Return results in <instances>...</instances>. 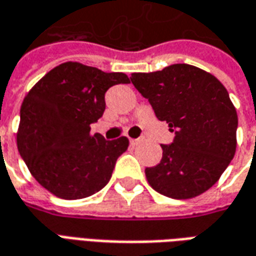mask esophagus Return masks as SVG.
I'll return each mask as SVG.
<instances>
[{
  "label": "esophagus",
  "instance_id": "34e87169",
  "mask_svg": "<svg viewBox=\"0 0 256 256\" xmlns=\"http://www.w3.org/2000/svg\"><path fill=\"white\" fill-rule=\"evenodd\" d=\"M138 142H140L138 138H132V140H130V144H132V145H137Z\"/></svg>",
  "mask_w": 256,
  "mask_h": 256
}]
</instances>
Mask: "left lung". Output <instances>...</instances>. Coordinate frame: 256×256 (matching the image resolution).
Returning <instances> with one entry per match:
<instances>
[{"label": "left lung", "mask_w": 256, "mask_h": 256, "mask_svg": "<svg viewBox=\"0 0 256 256\" xmlns=\"http://www.w3.org/2000/svg\"><path fill=\"white\" fill-rule=\"evenodd\" d=\"M130 79L148 98L156 118L176 133L172 144H162L160 163L145 168L150 185L172 198L204 193L220 180L236 152L238 119L225 86L189 64L134 72Z\"/></svg>", "instance_id": "1"}]
</instances>
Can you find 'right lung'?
Returning a JSON list of instances; mask_svg holds the SVG:
<instances>
[{
	"label": "right lung",
	"mask_w": 256,
	"mask_h": 256,
	"mask_svg": "<svg viewBox=\"0 0 256 256\" xmlns=\"http://www.w3.org/2000/svg\"><path fill=\"white\" fill-rule=\"evenodd\" d=\"M123 72H104L76 62L54 67L27 93L20 108L18 150L28 170L54 196L76 200L111 180L128 140L90 133L106 111V92L128 84Z\"/></svg>",
	"instance_id": "add662e5"
}]
</instances>
